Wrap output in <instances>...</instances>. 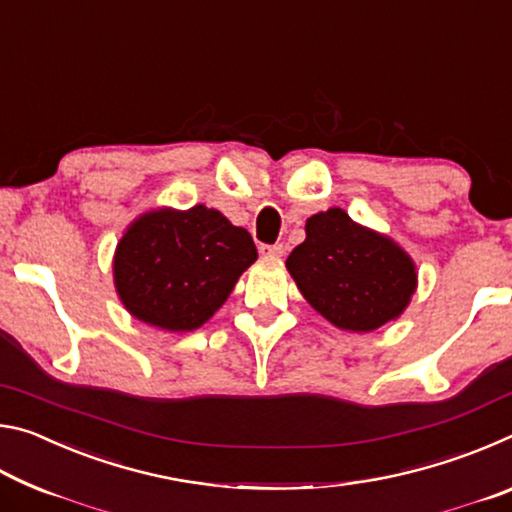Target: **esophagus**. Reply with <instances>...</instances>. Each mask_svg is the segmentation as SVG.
Listing matches in <instances>:
<instances>
[{
	"label": "esophagus",
	"mask_w": 512,
	"mask_h": 512,
	"mask_svg": "<svg viewBox=\"0 0 512 512\" xmlns=\"http://www.w3.org/2000/svg\"><path fill=\"white\" fill-rule=\"evenodd\" d=\"M259 253H262L264 257H282L284 255V246L282 244H273V246L262 244V246H259Z\"/></svg>",
	"instance_id": "34e87169"
}]
</instances>
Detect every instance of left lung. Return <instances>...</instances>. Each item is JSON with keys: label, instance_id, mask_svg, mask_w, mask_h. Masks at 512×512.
<instances>
[{"label": "left lung", "instance_id": "left-lung-1", "mask_svg": "<svg viewBox=\"0 0 512 512\" xmlns=\"http://www.w3.org/2000/svg\"><path fill=\"white\" fill-rule=\"evenodd\" d=\"M305 232L287 268L329 323L345 332H372L409 307L418 273L391 237L354 223L341 207L311 216Z\"/></svg>", "mask_w": 512, "mask_h": 512}]
</instances>
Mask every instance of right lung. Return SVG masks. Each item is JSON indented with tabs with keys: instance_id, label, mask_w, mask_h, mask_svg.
Segmentation results:
<instances>
[{
	"instance_id": "right-lung-1",
	"label": "right lung",
	"mask_w": 512,
	"mask_h": 512,
	"mask_svg": "<svg viewBox=\"0 0 512 512\" xmlns=\"http://www.w3.org/2000/svg\"><path fill=\"white\" fill-rule=\"evenodd\" d=\"M257 259L248 230L219 210H151L115 250V289L131 314L167 332H192L214 316Z\"/></svg>"
}]
</instances>
